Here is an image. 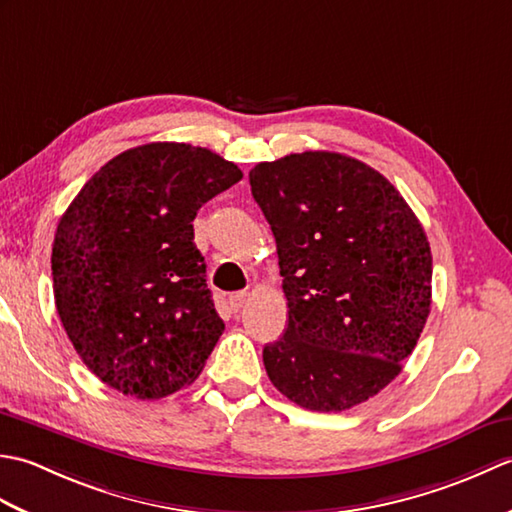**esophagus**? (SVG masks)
Returning a JSON list of instances; mask_svg holds the SVG:
<instances>
[{"label":"esophagus","mask_w":512,"mask_h":512,"mask_svg":"<svg viewBox=\"0 0 512 512\" xmlns=\"http://www.w3.org/2000/svg\"><path fill=\"white\" fill-rule=\"evenodd\" d=\"M246 299H248L246 292H235V295L228 297V306H231V310H233V312H239V310L244 308Z\"/></svg>","instance_id":"esophagus-1"}]
</instances>
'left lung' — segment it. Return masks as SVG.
Instances as JSON below:
<instances>
[{
    "label": "left lung",
    "mask_w": 512,
    "mask_h": 512,
    "mask_svg": "<svg viewBox=\"0 0 512 512\" xmlns=\"http://www.w3.org/2000/svg\"><path fill=\"white\" fill-rule=\"evenodd\" d=\"M250 191L273 228L288 328L266 374L310 411L376 396L413 352L431 308V248L385 176L334 151L259 162Z\"/></svg>",
    "instance_id": "left-lung-1"
}]
</instances>
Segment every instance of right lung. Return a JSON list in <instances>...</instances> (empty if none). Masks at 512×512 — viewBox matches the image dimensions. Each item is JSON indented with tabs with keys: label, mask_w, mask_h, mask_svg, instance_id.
<instances>
[{
	"label": "right lung",
	"mask_w": 512,
	"mask_h": 512,
	"mask_svg": "<svg viewBox=\"0 0 512 512\" xmlns=\"http://www.w3.org/2000/svg\"><path fill=\"white\" fill-rule=\"evenodd\" d=\"M242 180L187 143L112 158L72 200L52 244L54 303L76 354L125 396L193 383L224 332L193 242L200 206Z\"/></svg>",
	"instance_id": "add662e5"
}]
</instances>
